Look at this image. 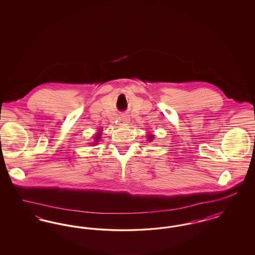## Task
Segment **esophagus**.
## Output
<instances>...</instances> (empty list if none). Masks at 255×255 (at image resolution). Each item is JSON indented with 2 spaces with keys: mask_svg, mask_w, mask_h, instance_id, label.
I'll list each match as a JSON object with an SVG mask.
<instances>
[{
  "mask_svg": "<svg viewBox=\"0 0 255 255\" xmlns=\"http://www.w3.org/2000/svg\"><path fill=\"white\" fill-rule=\"evenodd\" d=\"M122 121L123 122H125V123H127V122H130V119L128 118V116H122Z\"/></svg>",
  "mask_w": 255,
  "mask_h": 255,
  "instance_id": "1",
  "label": "esophagus"
}]
</instances>
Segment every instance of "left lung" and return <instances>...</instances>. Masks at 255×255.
Returning <instances> with one entry per match:
<instances>
[{
  "mask_svg": "<svg viewBox=\"0 0 255 255\" xmlns=\"http://www.w3.org/2000/svg\"><path fill=\"white\" fill-rule=\"evenodd\" d=\"M148 138H149V140L151 141V140H152V138H153V135H149V136H148Z\"/></svg>",
  "mask_w": 255,
  "mask_h": 255,
  "instance_id": "obj_1",
  "label": "left lung"
}]
</instances>
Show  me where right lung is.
Instances as JSON below:
<instances>
[{
	"label": "right lung",
	"mask_w": 255,
	"mask_h": 255,
	"mask_svg": "<svg viewBox=\"0 0 255 255\" xmlns=\"http://www.w3.org/2000/svg\"><path fill=\"white\" fill-rule=\"evenodd\" d=\"M95 138H96V141H97V140L100 138V133H97V136H96Z\"/></svg>",
	"instance_id": "add662e5"
}]
</instances>
